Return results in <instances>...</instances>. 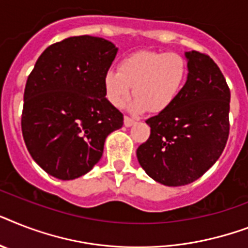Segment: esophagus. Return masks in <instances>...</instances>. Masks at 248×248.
Segmentation results:
<instances>
[{"label":"esophagus","instance_id":"1","mask_svg":"<svg viewBox=\"0 0 248 248\" xmlns=\"http://www.w3.org/2000/svg\"><path fill=\"white\" fill-rule=\"evenodd\" d=\"M135 124V120L134 118L128 117V116H124V126H127V127H130V126H132V124Z\"/></svg>","mask_w":248,"mask_h":248}]
</instances>
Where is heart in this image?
<instances>
[{"label":"heart","instance_id":"1","mask_svg":"<svg viewBox=\"0 0 248 248\" xmlns=\"http://www.w3.org/2000/svg\"><path fill=\"white\" fill-rule=\"evenodd\" d=\"M187 78V62L177 52L141 51L121 62L117 70L104 75L106 95L114 107H122L132 94V110L148 108L160 113L170 108L180 95Z\"/></svg>","mask_w":248,"mask_h":248}]
</instances>
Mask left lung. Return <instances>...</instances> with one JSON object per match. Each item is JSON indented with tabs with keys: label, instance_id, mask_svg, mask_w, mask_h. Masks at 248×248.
<instances>
[{
	"label": "left lung",
	"instance_id": "left-lung-1",
	"mask_svg": "<svg viewBox=\"0 0 248 248\" xmlns=\"http://www.w3.org/2000/svg\"><path fill=\"white\" fill-rule=\"evenodd\" d=\"M186 57V84L170 108L146 120L150 136L136 150L145 172L166 186L200 178L222 155L231 127V90L220 68L201 52Z\"/></svg>",
	"mask_w": 248,
	"mask_h": 248
}]
</instances>
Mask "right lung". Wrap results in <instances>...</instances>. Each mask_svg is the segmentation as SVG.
Returning <instances> with one entry per match:
<instances>
[{"label":"right lung","instance_id":"1","mask_svg":"<svg viewBox=\"0 0 248 248\" xmlns=\"http://www.w3.org/2000/svg\"><path fill=\"white\" fill-rule=\"evenodd\" d=\"M117 48L99 37H70L51 44L28 76L21 131L38 166L60 180L89 172L124 114L106 98L104 75Z\"/></svg>","mask_w":248,"mask_h":248}]
</instances>
